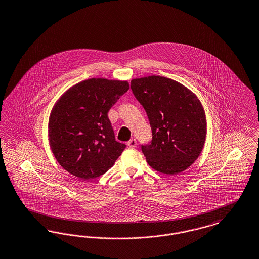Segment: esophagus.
Here are the masks:
<instances>
[{
  "instance_id": "esophagus-1",
  "label": "esophagus",
  "mask_w": 259,
  "mask_h": 259,
  "mask_svg": "<svg viewBox=\"0 0 259 259\" xmlns=\"http://www.w3.org/2000/svg\"><path fill=\"white\" fill-rule=\"evenodd\" d=\"M127 145L129 147H136L137 146V141L135 139H131L129 142H127Z\"/></svg>"
}]
</instances>
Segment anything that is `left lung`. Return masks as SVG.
I'll use <instances>...</instances> for the list:
<instances>
[{"label":"left lung","instance_id":"1","mask_svg":"<svg viewBox=\"0 0 259 259\" xmlns=\"http://www.w3.org/2000/svg\"><path fill=\"white\" fill-rule=\"evenodd\" d=\"M131 89L152 130L151 143L142 145L148 165L168 176L184 171L200 155L206 140L200 100L182 83L162 76L133 79Z\"/></svg>","mask_w":259,"mask_h":259}]
</instances>
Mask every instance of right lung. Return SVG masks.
I'll return each instance as SVG.
<instances>
[{
	"instance_id": "right-lung-1",
	"label": "right lung",
	"mask_w": 259,
	"mask_h": 259,
	"mask_svg": "<svg viewBox=\"0 0 259 259\" xmlns=\"http://www.w3.org/2000/svg\"><path fill=\"white\" fill-rule=\"evenodd\" d=\"M129 83L92 78L69 88L54 105L48 138L53 154L69 174L83 180L102 176L126 145L115 141L108 112Z\"/></svg>"
}]
</instances>
